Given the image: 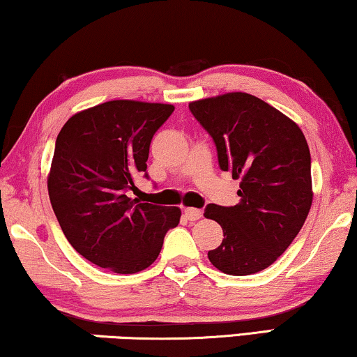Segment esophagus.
<instances>
[{"instance_id":"1","label":"esophagus","mask_w":357,"mask_h":357,"mask_svg":"<svg viewBox=\"0 0 357 357\" xmlns=\"http://www.w3.org/2000/svg\"><path fill=\"white\" fill-rule=\"evenodd\" d=\"M183 213H185V218H187L188 221H198V219L203 216L202 209H197V208H185Z\"/></svg>"}]
</instances>
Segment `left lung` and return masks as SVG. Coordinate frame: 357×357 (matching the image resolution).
Masks as SVG:
<instances>
[{
	"label": "left lung",
	"instance_id": "8db88e82",
	"mask_svg": "<svg viewBox=\"0 0 357 357\" xmlns=\"http://www.w3.org/2000/svg\"><path fill=\"white\" fill-rule=\"evenodd\" d=\"M188 109L213 138L219 167L241 178V203L204 208L224 232L221 245L208 252L209 261L232 276L265 270L291 245L310 211L305 136L280 110L245 92L192 102Z\"/></svg>",
	"mask_w": 357,
	"mask_h": 357
}]
</instances>
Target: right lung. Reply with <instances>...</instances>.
Here are the masks:
<instances>
[{"instance_id":"1","label":"right lung","mask_w":357,"mask_h":357,"mask_svg":"<svg viewBox=\"0 0 357 357\" xmlns=\"http://www.w3.org/2000/svg\"><path fill=\"white\" fill-rule=\"evenodd\" d=\"M174 105L110 100L66 121L48 177L52 208L68 242L86 260L131 275L158 258L178 208L130 198L144 175L149 144Z\"/></svg>"}]
</instances>
